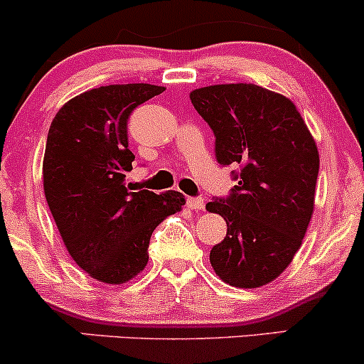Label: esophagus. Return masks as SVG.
Listing matches in <instances>:
<instances>
[{
	"instance_id": "34e87169",
	"label": "esophagus",
	"mask_w": 364,
	"mask_h": 364,
	"mask_svg": "<svg viewBox=\"0 0 364 364\" xmlns=\"http://www.w3.org/2000/svg\"><path fill=\"white\" fill-rule=\"evenodd\" d=\"M186 205L191 210H196V212H201V210H205V200L201 198V196H190V198L186 200Z\"/></svg>"
}]
</instances>
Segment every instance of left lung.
Wrapping results in <instances>:
<instances>
[{
	"mask_svg": "<svg viewBox=\"0 0 364 364\" xmlns=\"http://www.w3.org/2000/svg\"><path fill=\"white\" fill-rule=\"evenodd\" d=\"M215 135V157L237 166V185L213 196L227 235L210 262L225 283L257 288L288 268L314 212L318 152L290 100L256 85H217L190 95Z\"/></svg>",
	"mask_w": 364,
	"mask_h": 364,
	"instance_id": "8db88e82",
	"label": "left lung"
}]
</instances>
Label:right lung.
<instances>
[{"label": "right lung", "instance_id": "right-lung-1", "mask_svg": "<svg viewBox=\"0 0 364 364\" xmlns=\"http://www.w3.org/2000/svg\"><path fill=\"white\" fill-rule=\"evenodd\" d=\"M154 85H110L86 91L57 112L43 156V191L76 264L98 282L120 284L146 268L149 240L186 203L179 191H129L135 156L127 122L161 95Z\"/></svg>", "mask_w": 364, "mask_h": 364}]
</instances>
